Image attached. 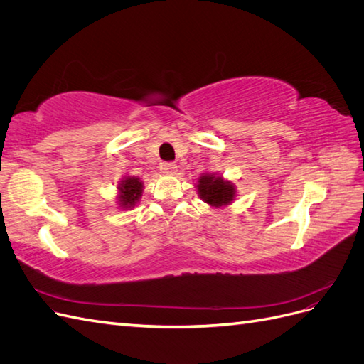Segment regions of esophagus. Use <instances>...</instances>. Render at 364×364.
I'll list each match as a JSON object with an SVG mask.
<instances>
[{
  "instance_id": "obj_1",
  "label": "esophagus",
  "mask_w": 364,
  "mask_h": 364,
  "mask_svg": "<svg viewBox=\"0 0 364 364\" xmlns=\"http://www.w3.org/2000/svg\"><path fill=\"white\" fill-rule=\"evenodd\" d=\"M161 170L165 174H174L176 171H178V165H176L174 162H162L161 164Z\"/></svg>"
}]
</instances>
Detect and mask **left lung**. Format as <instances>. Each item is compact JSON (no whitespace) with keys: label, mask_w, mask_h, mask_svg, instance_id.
I'll list each match as a JSON object with an SVG mask.
<instances>
[{"label":"left lung","mask_w":364,"mask_h":364,"mask_svg":"<svg viewBox=\"0 0 364 364\" xmlns=\"http://www.w3.org/2000/svg\"><path fill=\"white\" fill-rule=\"evenodd\" d=\"M197 194L200 199L213 208L228 206L235 200V186L230 181H225L222 176L203 173L197 179Z\"/></svg>","instance_id":"left-lung-1"}]
</instances>
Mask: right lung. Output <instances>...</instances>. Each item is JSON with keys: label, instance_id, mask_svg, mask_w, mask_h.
I'll return each mask as SVG.
<instances>
[{"label": "right lung", "instance_id": "add662e5", "mask_svg": "<svg viewBox=\"0 0 364 364\" xmlns=\"http://www.w3.org/2000/svg\"><path fill=\"white\" fill-rule=\"evenodd\" d=\"M117 188V200L119 208L130 209L139 202L142 191H144V183L139 181V178H135V176H126V178L118 183Z\"/></svg>", "mask_w": 364, "mask_h": 364}]
</instances>
